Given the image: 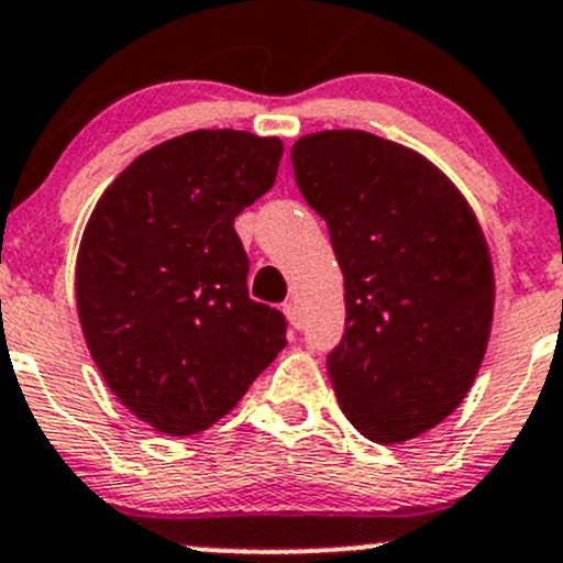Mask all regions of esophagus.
<instances>
[{
    "label": "esophagus",
    "mask_w": 563,
    "mask_h": 563,
    "mask_svg": "<svg viewBox=\"0 0 563 563\" xmlns=\"http://www.w3.org/2000/svg\"><path fill=\"white\" fill-rule=\"evenodd\" d=\"M283 312H286L288 323H291L294 329H301V323H305V320H301L299 305H294V301H288V305H283Z\"/></svg>",
    "instance_id": "1"
}]
</instances>
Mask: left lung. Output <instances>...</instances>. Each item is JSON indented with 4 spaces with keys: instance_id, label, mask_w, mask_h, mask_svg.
Wrapping results in <instances>:
<instances>
[{
    "instance_id": "left-lung-1",
    "label": "left lung",
    "mask_w": 563,
    "mask_h": 563,
    "mask_svg": "<svg viewBox=\"0 0 563 563\" xmlns=\"http://www.w3.org/2000/svg\"><path fill=\"white\" fill-rule=\"evenodd\" d=\"M291 163L344 275V336L325 363L339 406L368 441H411L462 404L489 344L478 219L446 173L374 133H310Z\"/></svg>"
}]
</instances>
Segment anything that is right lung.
<instances>
[{
    "instance_id": "right-lung-1",
    "label": "right lung",
    "mask_w": 563,
    "mask_h": 563,
    "mask_svg": "<svg viewBox=\"0 0 563 563\" xmlns=\"http://www.w3.org/2000/svg\"><path fill=\"white\" fill-rule=\"evenodd\" d=\"M280 139L191 131L135 157L77 253V310L109 390L165 435L230 413L286 347V318L249 296L234 216L272 189Z\"/></svg>"
}]
</instances>
